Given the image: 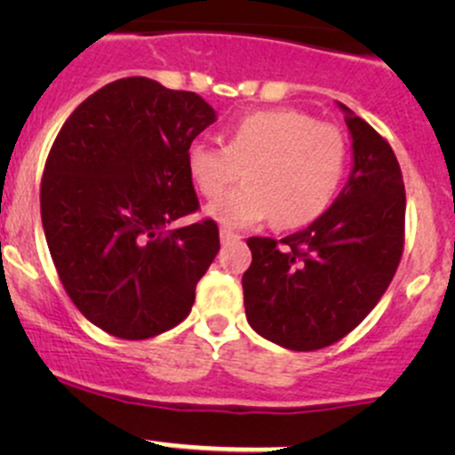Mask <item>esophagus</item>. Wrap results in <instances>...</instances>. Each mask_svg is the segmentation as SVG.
Instances as JSON below:
<instances>
[{
    "mask_svg": "<svg viewBox=\"0 0 455 455\" xmlns=\"http://www.w3.org/2000/svg\"><path fill=\"white\" fill-rule=\"evenodd\" d=\"M220 240H222V242H235V240H240V235H237V233H233V231H228V228H220Z\"/></svg>",
    "mask_w": 455,
    "mask_h": 455,
    "instance_id": "obj_1",
    "label": "esophagus"
}]
</instances>
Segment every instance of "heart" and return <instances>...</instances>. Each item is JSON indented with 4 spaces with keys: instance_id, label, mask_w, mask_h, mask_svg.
I'll list each match as a JSON object with an SVG mask.
<instances>
[{
    "instance_id": "obj_1",
    "label": "heart",
    "mask_w": 455,
    "mask_h": 455,
    "mask_svg": "<svg viewBox=\"0 0 455 455\" xmlns=\"http://www.w3.org/2000/svg\"><path fill=\"white\" fill-rule=\"evenodd\" d=\"M347 147L341 132L299 109H261L228 127L227 147L206 140L187 149V173L206 200L226 193L250 164L247 187L213 202L206 213L224 228H249L275 218L282 228L319 218L343 180Z\"/></svg>"
}]
</instances>
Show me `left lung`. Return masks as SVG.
Segmentation results:
<instances>
[{
    "label": "left lung",
    "mask_w": 455,
    "mask_h": 455,
    "mask_svg": "<svg viewBox=\"0 0 455 455\" xmlns=\"http://www.w3.org/2000/svg\"><path fill=\"white\" fill-rule=\"evenodd\" d=\"M352 140L346 187L301 231L249 237L253 261L242 277L244 308L259 337L308 352L356 328L387 291L403 253L405 185L387 145L337 103Z\"/></svg>",
    "instance_id": "obj_1"
}]
</instances>
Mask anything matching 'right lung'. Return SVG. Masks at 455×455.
I'll return each mask as SVG.
<instances>
[{
	"mask_svg": "<svg viewBox=\"0 0 455 455\" xmlns=\"http://www.w3.org/2000/svg\"><path fill=\"white\" fill-rule=\"evenodd\" d=\"M215 118L194 92L127 76L57 134L41 180L45 242L76 308L112 337H156L191 313L218 224H172L198 209L187 149Z\"/></svg>",
	"mask_w": 455,
	"mask_h": 455,
	"instance_id": "obj_1",
	"label": "right lung"
}]
</instances>
